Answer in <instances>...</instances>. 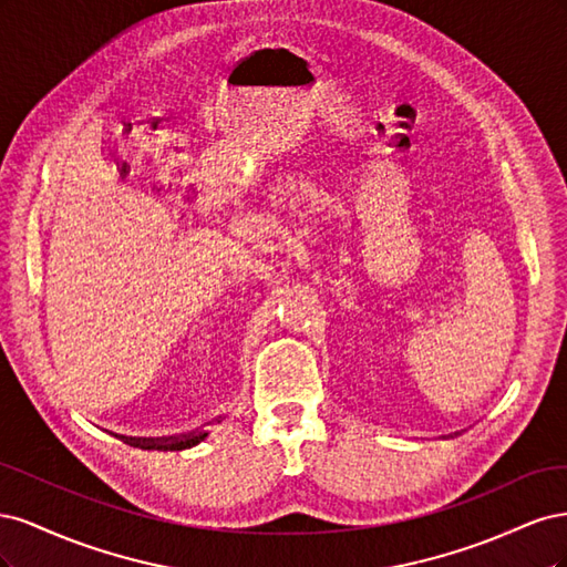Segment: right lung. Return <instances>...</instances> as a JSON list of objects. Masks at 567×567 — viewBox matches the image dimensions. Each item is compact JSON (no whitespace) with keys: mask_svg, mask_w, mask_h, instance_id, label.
<instances>
[{"mask_svg":"<svg viewBox=\"0 0 567 567\" xmlns=\"http://www.w3.org/2000/svg\"><path fill=\"white\" fill-rule=\"evenodd\" d=\"M205 437H208V433H203V435H188V437H179V440H173V442H136V444H140L142 450L182 452V450H188V447H196V444L203 442Z\"/></svg>","mask_w":567,"mask_h":567,"instance_id":"1","label":"right lung"}]
</instances>
